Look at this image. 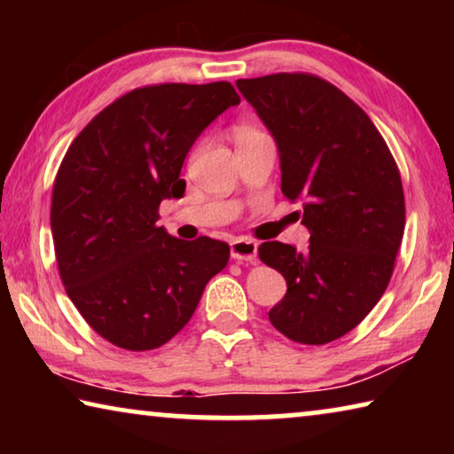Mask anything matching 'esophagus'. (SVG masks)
Wrapping results in <instances>:
<instances>
[{
	"instance_id": "1",
	"label": "esophagus",
	"mask_w": 454,
	"mask_h": 454,
	"mask_svg": "<svg viewBox=\"0 0 454 454\" xmlns=\"http://www.w3.org/2000/svg\"><path fill=\"white\" fill-rule=\"evenodd\" d=\"M230 254L238 262H252V260H256L258 244L250 238H236V240L230 242Z\"/></svg>"
}]
</instances>
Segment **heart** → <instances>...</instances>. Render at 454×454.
<instances>
[{"label":"heart","instance_id":"1","mask_svg":"<svg viewBox=\"0 0 454 454\" xmlns=\"http://www.w3.org/2000/svg\"><path fill=\"white\" fill-rule=\"evenodd\" d=\"M262 136H266L262 129L256 126H250V124H238L234 128V140L238 145L252 142V140H258V137H262Z\"/></svg>","mask_w":454,"mask_h":454}]
</instances>
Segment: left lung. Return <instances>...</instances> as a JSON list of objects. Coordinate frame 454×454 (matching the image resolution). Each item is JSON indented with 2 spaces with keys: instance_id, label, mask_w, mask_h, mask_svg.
Wrapping results in <instances>:
<instances>
[{
  "instance_id": "left-lung-1",
  "label": "left lung",
  "mask_w": 454,
  "mask_h": 454,
  "mask_svg": "<svg viewBox=\"0 0 454 454\" xmlns=\"http://www.w3.org/2000/svg\"><path fill=\"white\" fill-rule=\"evenodd\" d=\"M236 86L278 144L282 194L301 200L310 230L304 252L260 244V260L288 284L268 318L290 340L328 344L388 286L404 234L401 172L363 107L318 75L282 72Z\"/></svg>"
}]
</instances>
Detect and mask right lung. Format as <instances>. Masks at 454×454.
I'll return each instance as SVG.
<instances>
[{
	"instance_id": "obj_1",
	"label": "right lung",
	"mask_w": 454,
	"mask_h": 454,
	"mask_svg": "<svg viewBox=\"0 0 454 454\" xmlns=\"http://www.w3.org/2000/svg\"><path fill=\"white\" fill-rule=\"evenodd\" d=\"M236 104L230 82L136 88L104 107L61 160L50 212L59 278L114 347H162L228 264L226 242L178 240L158 226V210L184 196L180 170L192 144Z\"/></svg>"
}]
</instances>
